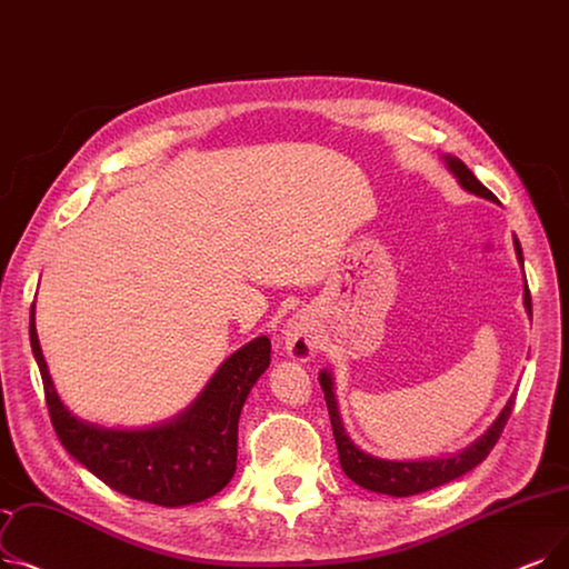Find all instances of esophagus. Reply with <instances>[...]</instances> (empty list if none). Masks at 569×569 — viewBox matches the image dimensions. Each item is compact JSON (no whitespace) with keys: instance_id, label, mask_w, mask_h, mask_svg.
<instances>
[{"instance_id":"34e87169","label":"esophagus","mask_w":569,"mask_h":569,"mask_svg":"<svg viewBox=\"0 0 569 569\" xmlns=\"http://www.w3.org/2000/svg\"><path fill=\"white\" fill-rule=\"evenodd\" d=\"M286 349L295 360H309L313 353V337L302 326H290L286 330Z\"/></svg>"}]
</instances>
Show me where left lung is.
<instances>
[{
    "label": "left lung",
    "mask_w": 569,
    "mask_h": 569,
    "mask_svg": "<svg viewBox=\"0 0 569 569\" xmlns=\"http://www.w3.org/2000/svg\"><path fill=\"white\" fill-rule=\"evenodd\" d=\"M447 162L465 190L475 192L479 197H486V200H490V202H498V197L492 194L472 174V171L467 169V164L462 160L447 156ZM513 246H516L518 260H521V264H523L521 243L513 241ZM523 300H526L528 313L532 316V300H530L528 286L523 292ZM320 388H323V392H326V405L330 411L332 435L337 441L339 465L343 469V475L367 490L383 492V496H392V498H409V496H418V492L432 490L437 486H443V483H449V481L467 475L469 469H475L479 462H483L488 458V453L492 451V447L498 443V439L509 421L511 407L516 402V395H513V398H509L507 407L502 409V413L498 416V421L488 428V432L483 437H479L472 447H467L458 456L435 458V460H416V462H395V460H381V458H375V456L360 451L356 443L346 437L339 411H337L335 392H332V377L328 372H320Z\"/></svg>",
    "instance_id": "obj_1"
}]
</instances>
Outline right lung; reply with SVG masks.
Segmentation results:
<instances>
[{"instance_id":"1","label":"right lung","mask_w":569,"mask_h":569,"mask_svg":"<svg viewBox=\"0 0 569 569\" xmlns=\"http://www.w3.org/2000/svg\"><path fill=\"white\" fill-rule=\"evenodd\" d=\"M30 343L48 416L69 456L122 496L160 507L202 502L223 490L237 469V428L253 383L269 367L271 343L258 337L220 365L194 405L177 421L151 430H104L79 421L58 398L41 353L34 307Z\"/></svg>"}]
</instances>
